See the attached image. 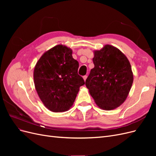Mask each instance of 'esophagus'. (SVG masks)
<instances>
[{
  "instance_id": "esophagus-1",
  "label": "esophagus",
  "mask_w": 156,
  "mask_h": 156,
  "mask_svg": "<svg viewBox=\"0 0 156 156\" xmlns=\"http://www.w3.org/2000/svg\"><path fill=\"white\" fill-rule=\"evenodd\" d=\"M87 78V75H84V76H83V79H84V81H86Z\"/></svg>"
}]
</instances>
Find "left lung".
Returning a JSON list of instances; mask_svg holds the SVG:
<instances>
[{"label":"left lung","instance_id":"8db88e82","mask_svg":"<svg viewBox=\"0 0 156 156\" xmlns=\"http://www.w3.org/2000/svg\"><path fill=\"white\" fill-rule=\"evenodd\" d=\"M94 68L85 84L98 107L111 111L120 107L127 99L133 81L129 60L111 45L94 51Z\"/></svg>","mask_w":156,"mask_h":156}]
</instances>
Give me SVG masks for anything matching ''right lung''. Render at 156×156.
Listing matches in <instances>:
<instances>
[{
  "label": "right lung",
  "mask_w": 156,
  "mask_h": 156,
  "mask_svg": "<svg viewBox=\"0 0 156 156\" xmlns=\"http://www.w3.org/2000/svg\"><path fill=\"white\" fill-rule=\"evenodd\" d=\"M78 68L72 49L62 44L45 51L37 60L34 69V86L49 111L64 112L73 106L80 87L84 84Z\"/></svg>",
  "instance_id": "right-lung-1"
}]
</instances>
